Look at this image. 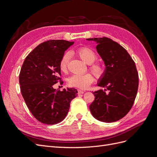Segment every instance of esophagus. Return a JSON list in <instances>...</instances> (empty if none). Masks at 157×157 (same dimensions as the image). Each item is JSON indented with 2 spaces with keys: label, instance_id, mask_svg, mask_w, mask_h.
Here are the masks:
<instances>
[{
  "label": "esophagus",
  "instance_id": "esophagus-1",
  "mask_svg": "<svg viewBox=\"0 0 157 157\" xmlns=\"http://www.w3.org/2000/svg\"><path fill=\"white\" fill-rule=\"evenodd\" d=\"M84 90H80V89H78V94H84Z\"/></svg>",
  "mask_w": 157,
  "mask_h": 157
}]
</instances>
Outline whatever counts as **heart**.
I'll list each match as a JSON object with an SVG mask.
<instances>
[{
  "mask_svg": "<svg viewBox=\"0 0 157 157\" xmlns=\"http://www.w3.org/2000/svg\"><path fill=\"white\" fill-rule=\"evenodd\" d=\"M79 58L84 63L87 64H92L98 58L97 55L92 49L88 47H82L76 51ZM69 60V54L65 53L61 58L59 62L60 70L63 72H65L67 70V65ZM92 72L96 77L99 78L104 74V68L99 63L93 64L90 67ZM94 80L93 75L90 73H86L83 75H73L68 80L69 85L73 87H77L82 89L88 88Z\"/></svg>",
  "mask_w": 157,
  "mask_h": 157,
  "instance_id": "obj_1",
  "label": "heart"
}]
</instances>
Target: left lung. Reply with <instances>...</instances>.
Returning <instances> with one entry per match:
<instances>
[{"mask_svg": "<svg viewBox=\"0 0 157 157\" xmlns=\"http://www.w3.org/2000/svg\"><path fill=\"white\" fill-rule=\"evenodd\" d=\"M96 42V50L105 69L98 82L104 90L95 91L90 110L93 117L104 122L121 119L130 111L138 89V73L128 52L107 37L87 39Z\"/></svg>", "mask_w": 157, "mask_h": 157, "instance_id": "obj_1", "label": "left lung"}]
</instances>
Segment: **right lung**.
I'll use <instances>...</instances> for the list:
<instances>
[{
    "label": "right lung",
    "instance_id": "obj_1",
    "mask_svg": "<svg viewBox=\"0 0 157 157\" xmlns=\"http://www.w3.org/2000/svg\"><path fill=\"white\" fill-rule=\"evenodd\" d=\"M74 42L50 40L38 45L23 62L19 76L22 96L32 115L46 124H55L67 116L70 103L77 96L74 88L56 90L61 82L60 60ZM62 82L61 83H62Z\"/></svg>",
    "mask_w": 157,
    "mask_h": 157
}]
</instances>
